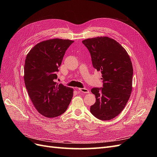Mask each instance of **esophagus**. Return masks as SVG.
<instances>
[{
	"instance_id": "1",
	"label": "esophagus",
	"mask_w": 157,
	"mask_h": 157,
	"mask_svg": "<svg viewBox=\"0 0 157 157\" xmlns=\"http://www.w3.org/2000/svg\"><path fill=\"white\" fill-rule=\"evenodd\" d=\"M78 90L80 92L84 93V94H88L90 92L89 90L86 88H78Z\"/></svg>"
}]
</instances>
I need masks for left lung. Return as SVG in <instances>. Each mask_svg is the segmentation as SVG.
<instances>
[{
  "instance_id": "8db88e82",
  "label": "left lung",
  "mask_w": 157,
  "mask_h": 157,
  "mask_svg": "<svg viewBox=\"0 0 157 157\" xmlns=\"http://www.w3.org/2000/svg\"><path fill=\"white\" fill-rule=\"evenodd\" d=\"M89 50L93 67L102 74L103 88H93L96 103L90 112L99 120L109 121L122 112L132 90L133 67L129 55L117 42L107 36L82 40Z\"/></svg>"
}]
</instances>
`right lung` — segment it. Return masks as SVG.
Returning <instances> with one entry per match:
<instances>
[{
    "label": "right lung",
    "mask_w": 157,
    "mask_h": 157,
    "mask_svg": "<svg viewBox=\"0 0 157 157\" xmlns=\"http://www.w3.org/2000/svg\"><path fill=\"white\" fill-rule=\"evenodd\" d=\"M74 41L54 39L36 44L27 54L24 81L28 94L40 114L48 118L62 115L71 103L73 89L56 82L65 51Z\"/></svg>",
    "instance_id": "obj_1"
}]
</instances>
